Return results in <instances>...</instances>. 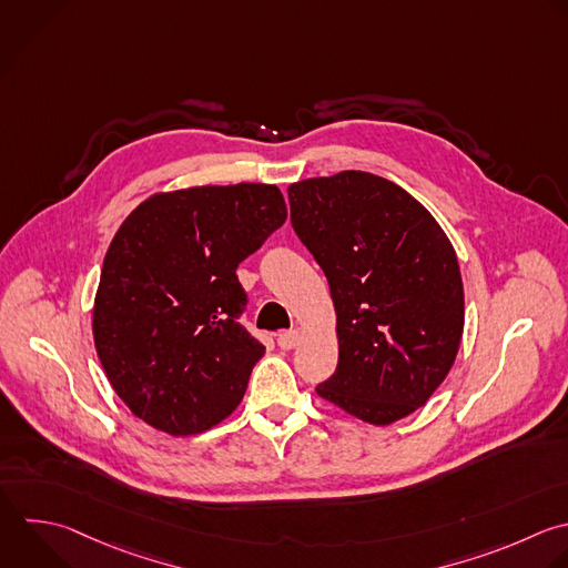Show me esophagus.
<instances>
[{
	"mask_svg": "<svg viewBox=\"0 0 568 568\" xmlns=\"http://www.w3.org/2000/svg\"><path fill=\"white\" fill-rule=\"evenodd\" d=\"M300 339H302V333H300L297 328H295V331H284V333L277 335V344H280V348H284V351L295 348V346L300 344Z\"/></svg>",
	"mask_w": 568,
	"mask_h": 568,
	"instance_id": "34e87169",
	"label": "esophagus"
}]
</instances>
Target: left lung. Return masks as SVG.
Returning a JSON list of instances; mask_svg holds the SVG:
<instances>
[{"mask_svg": "<svg viewBox=\"0 0 568 568\" xmlns=\"http://www.w3.org/2000/svg\"><path fill=\"white\" fill-rule=\"evenodd\" d=\"M288 202L335 308L337 368L317 395L375 426L410 415L446 379L462 342L450 240L402 186L364 171L295 182Z\"/></svg>", "mask_w": 568, "mask_h": 568, "instance_id": "obj_1", "label": "left lung"}]
</instances>
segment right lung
<instances>
[{
    "label": "right lung",
    "mask_w": 568,
    "mask_h": 568,
    "mask_svg": "<svg viewBox=\"0 0 568 568\" xmlns=\"http://www.w3.org/2000/svg\"><path fill=\"white\" fill-rule=\"evenodd\" d=\"M286 222L275 184L146 197L118 229L93 304V339L120 399L149 426L197 435L242 402L264 346L237 322L242 260Z\"/></svg>",
    "instance_id": "add662e5"
}]
</instances>
